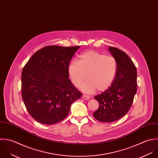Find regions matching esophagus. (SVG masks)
Here are the masks:
<instances>
[{
	"label": "esophagus",
	"instance_id": "1",
	"mask_svg": "<svg viewBox=\"0 0 158 158\" xmlns=\"http://www.w3.org/2000/svg\"><path fill=\"white\" fill-rule=\"evenodd\" d=\"M82 98L85 100H89V97L88 96H86V95H83Z\"/></svg>",
	"mask_w": 158,
	"mask_h": 158
}]
</instances>
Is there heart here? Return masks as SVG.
Returning <instances> with one entry per match:
<instances>
[{"label":"heart","instance_id":"obj_1","mask_svg":"<svg viewBox=\"0 0 158 158\" xmlns=\"http://www.w3.org/2000/svg\"><path fill=\"white\" fill-rule=\"evenodd\" d=\"M118 64L112 56L89 51L81 54L78 61H72L68 67V72L72 83L80 86L85 93L90 94L96 91H104L113 83L116 75Z\"/></svg>","mask_w":158,"mask_h":158}]
</instances>
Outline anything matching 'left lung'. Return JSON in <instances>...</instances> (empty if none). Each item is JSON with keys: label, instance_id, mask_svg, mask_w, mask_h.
Listing matches in <instances>:
<instances>
[{"label": "left lung", "instance_id": "left-lung-1", "mask_svg": "<svg viewBox=\"0 0 158 158\" xmlns=\"http://www.w3.org/2000/svg\"><path fill=\"white\" fill-rule=\"evenodd\" d=\"M108 50L116 60L117 73L111 86L94 97L99 107L93 113L97 120L104 123L115 121L128 112L137 89V70L130 57L116 48Z\"/></svg>", "mask_w": 158, "mask_h": 158}]
</instances>
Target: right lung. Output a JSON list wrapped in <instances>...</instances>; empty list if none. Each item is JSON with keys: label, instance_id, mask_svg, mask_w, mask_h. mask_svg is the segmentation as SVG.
<instances>
[{"label": "right lung", "instance_id": "obj_1", "mask_svg": "<svg viewBox=\"0 0 158 158\" xmlns=\"http://www.w3.org/2000/svg\"><path fill=\"white\" fill-rule=\"evenodd\" d=\"M80 47L48 46L34 53L21 74V94L29 113L51 125L63 120L82 94L69 78L70 61Z\"/></svg>", "mask_w": 158, "mask_h": 158}]
</instances>
